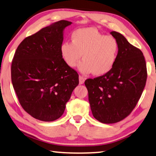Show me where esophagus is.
<instances>
[{"mask_svg":"<svg viewBox=\"0 0 156 156\" xmlns=\"http://www.w3.org/2000/svg\"><path fill=\"white\" fill-rule=\"evenodd\" d=\"M84 82H85V78L81 76H79V83H80V85H82V84L84 83Z\"/></svg>","mask_w":156,"mask_h":156,"instance_id":"1","label":"esophagus"}]
</instances>
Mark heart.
Segmentation results:
<instances>
[{
	"label": "heart",
	"mask_w": 156,
	"mask_h": 156,
	"mask_svg": "<svg viewBox=\"0 0 156 156\" xmlns=\"http://www.w3.org/2000/svg\"><path fill=\"white\" fill-rule=\"evenodd\" d=\"M71 43L65 41L60 46L62 58L69 67L83 74L92 73L101 76L112 70L117 60L119 43L114 37L104 35L93 27L79 28L71 34Z\"/></svg>",
	"instance_id": "obj_1"
}]
</instances>
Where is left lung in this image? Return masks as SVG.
Masks as SVG:
<instances>
[{"label":"left lung","instance_id":"left-lung-1","mask_svg":"<svg viewBox=\"0 0 156 156\" xmlns=\"http://www.w3.org/2000/svg\"><path fill=\"white\" fill-rule=\"evenodd\" d=\"M110 34L119 46L115 66L105 75L85 82L94 117L103 123H117L130 115L141 97L147 78L142 52L121 33L112 31Z\"/></svg>","mask_w":156,"mask_h":156}]
</instances>
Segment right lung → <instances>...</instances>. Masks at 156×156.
I'll return each instance as SVG.
<instances>
[{
	"instance_id": "1",
	"label": "right lung",
	"mask_w": 156,
	"mask_h": 156,
	"mask_svg": "<svg viewBox=\"0 0 156 156\" xmlns=\"http://www.w3.org/2000/svg\"><path fill=\"white\" fill-rule=\"evenodd\" d=\"M71 23L57 21L24 39L12 60V83L19 103L30 115L43 122L62 115L79 83L78 74L60 53L64 30Z\"/></svg>"
}]
</instances>
